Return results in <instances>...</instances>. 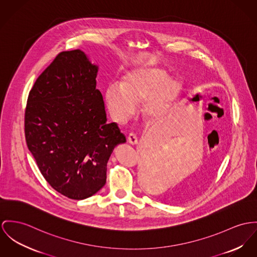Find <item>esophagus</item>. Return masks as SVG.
I'll return each mask as SVG.
<instances>
[{
	"label": "esophagus",
	"mask_w": 257,
	"mask_h": 257,
	"mask_svg": "<svg viewBox=\"0 0 257 257\" xmlns=\"http://www.w3.org/2000/svg\"><path fill=\"white\" fill-rule=\"evenodd\" d=\"M127 141H128V143H129L130 145H132V146H136V145L138 144V139L136 137V135L133 134V133L129 134V136H128V138H127Z\"/></svg>",
	"instance_id": "esophagus-1"
}]
</instances>
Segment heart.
<instances>
[{
  "label": "heart",
  "mask_w": 257,
  "mask_h": 257,
  "mask_svg": "<svg viewBox=\"0 0 257 257\" xmlns=\"http://www.w3.org/2000/svg\"><path fill=\"white\" fill-rule=\"evenodd\" d=\"M181 90V84L169 78L164 69L143 65L127 72L123 84L109 83L104 98L109 113L116 121L122 122L130 117L136 109V104L143 101L144 115L156 120L166 112Z\"/></svg>",
  "instance_id": "b5f03b06"
}]
</instances>
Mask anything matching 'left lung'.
I'll use <instances>...</instances> for the list:
<instances>
[{
    "mask_svg": "<svg viewBox=\"0 0 257 257\" xmlns=\"http://www.w3.org/2000/svg\"><path fill=\"white\" fill-rule=\"evenodd\" d=\"M141 179H142V183H143L144 187L146 188V190L149 191L150 189L153 188V185L155 184V172L149 165L146 166L142 170Z\"/></svg>",
    "mask_w": 257,
    "mask_h": 257,
    "instance_id": "8db88e82",
    "label": "left lung"
}]
</instances>
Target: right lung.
<instances>
[{
	"instance_id": "add662e5",
	"label": "right lung",
	"mask_w": 257,
	"mask_h": 257,
	"mask_svg": "<svg viewBox=\"0 0 257 257\" xmlns=\"http://www.w3.org/2000/svg\"><path fill=\"white\" fill-rule=\"evenodd\" d=\"M99 66L81 50L62 52L34 83L25 138L41 174L59 194L85 199L105 185L106 164L126 138L107 123L96 89Z\"/></svg>"
}]
</instances>
